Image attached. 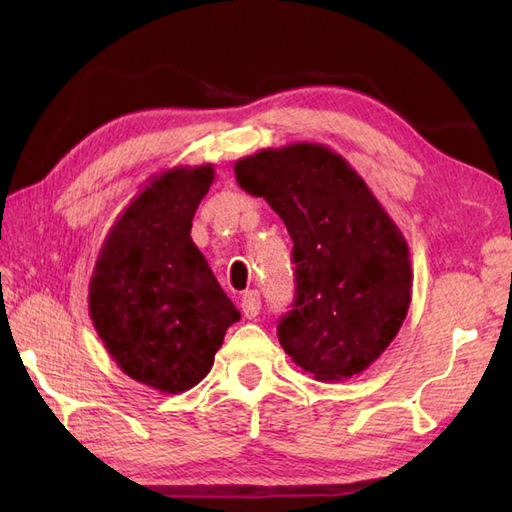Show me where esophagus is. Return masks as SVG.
I'll return each instance as SVG.
<instances>
[{
  "instance_id": "34e87169",
  "label": "esophagus",
  "mask_w": 512,
  "mask_h": 512,
  "mask_svg": "<svg viewBox=\"0 0 512 512\" xmlns=\"http://www.w3.org/2000/svg\"><path fill=\"white\" fill-rule=\"evenodd\" d=\"M259 306H262V301H259V292L257 290H246L242 295V312L246 319H255L259 314Z\"/></svg>"
}]
</instances>
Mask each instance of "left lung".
<instances>
[{"instance_id":"1","label":"left lung","mask_w":512,"mask_h":512,"mask_svg":"<svg viewBox=\"0 0 512 512\" xmlns=\"http://www.w3.org/2000/svg\"><path fill=\"white\" fill-rule=\"evenodd\" d=\"M292 239L297 295L279 343L317 380L365 372L396 339L411 303L405 235L365 180L328 145L292 143L235 162Z\"/></svg>"}]
</instances>
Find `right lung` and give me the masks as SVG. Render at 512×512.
<instances>
[{
  "label": "right lung",
  "instance_id": "obj_1",
  "mask_svg": "<svg viewBox=\"0 0 512 512\" xmlns=\"http://www.w3.org/2000/svg\"><path fill=\"white\" fill-rule=\"evenodd\" d=\"M213 165L149 178L107 233L90 281V317L123 372L182 394L211 372L239 310L191 239Z\"/></svg>",
  "mask_w": 512,
  "mask_h": 512
}]
</instances>
